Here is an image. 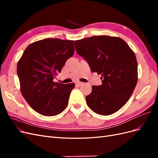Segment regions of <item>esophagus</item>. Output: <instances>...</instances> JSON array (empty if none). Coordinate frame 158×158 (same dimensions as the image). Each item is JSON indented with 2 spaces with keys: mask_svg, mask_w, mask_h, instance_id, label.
<instances>
[{
  "mask_svg": "<svg viewBox=\"0 0 158 158\" xmlns=\"http://www.w3.org/2000/svg\"><path fill=\"white\" fill-rule=\"evenodd\" d=\"M76 85H77V86H80V85H82L84 83L82 82H80V81H76V82H74Z\"/></svg>",
  "mask_w": 158,
  "mask_h": 158,
  "instance_id": "34e87169",
  "label": "esophagus"
}]
</instances>
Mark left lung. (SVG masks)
Listing matches in <instances>:
<instances>
[{
	"mask_svg": "<svg viewBox=\"0 0 158 158\" xmlns=\"http://www.w3.org/2000/svg\"><path fill=\"white\" fill-rule=\"evenodd\" d=\"M77 53L87 60L91 71L102 75V84L93 85L85 97L95 113L109 115L122 108L130 99L138 81L136 55L121 38L92 36L74 41Z\"/></svg>",
	"mask_w": 158,
	"mask_h": 158,
	"instance_id": "left-lung-1",
	"label": "left lung"
}]
</instances>
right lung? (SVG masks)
<instances>
[{"mask_svg":"<svg viewBox=\"0 0 158 158\" xmlns=\"http://www.w3.org/2000/svg\"><path fill=\"white\" fill-rule=\"evenodd\" d=\"M74 41L48 38L27 47L17 64L21 93L30 106L45 116L67 107L74 83L54 82L66 61L74 55Z\"/></svg>","mask_w":158,"mask_h":158,"instance_id":"obj_1","label":"right lung"}]
</instances>
